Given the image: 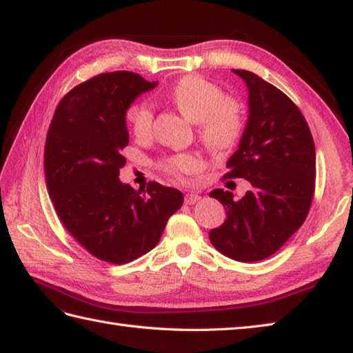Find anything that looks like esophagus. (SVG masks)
<instances>
[{
  "label": "esophagus",
  "instance_id": "34e87169",
  "mask_svg": "<svg viewBox=\"0 0 353 353\" xmlns=\"http://www.w3.org/2000/svg\"><path fill=\"white\" fill-rule=\"evenodd\" d=\"M200 199H201V196H200L199 194H195V192H188V194H186V196H185V203H186V204H190V206H192V204L199 203V201H200Z\"/></svg>",
  "mask_w": 353,
  "mask_h": 353
}]
</instances>
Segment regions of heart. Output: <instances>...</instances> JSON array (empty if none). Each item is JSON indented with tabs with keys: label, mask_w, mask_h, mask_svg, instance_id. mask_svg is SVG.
<instances>
[{
	"label": "heart",
	"mask_w": 353,
	"mask_h": 353,
	"mask_svg": "<svg viewBox=\"0 0 353 353\" xmlns=\"http://www.w3.org/2000/svg\"><path fill=\"white\" fill-rule=\"evenodd\" d=\"M170 99L179 111L196 121L201 143L215 154L230 152L243 132V111L234 97L223 94L210 81L186 75L170 90ZM128 123L138 139H145L153 130V112L149 103L137 102L128 110ZM163 173L176 180H186L203 168V159L195 153H177L159 163Z\"/></svg>",
	"instance_id": "obj_1"
}]
</instances>
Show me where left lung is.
<instances>
[{
	"instance_id": "left-lung-1",
	"label": "left lung",
	"mask_w": 353,
	"mask_h": 353,
	"mask_svg": "<svg viewBox=\"0 0 353 353\" xmlns=\"http://www.w3.org/2000/svg\"><path fill=\"white\" fill-rule=\"evenodd\" d=\"M250 90V117L225 179L252 185L241 200L230 191L210 192L227 209L224 224L209 233L212 245L236 261L272 256L304 224L314 195L316 150L301 110L256 73L233 69Z\"/></svg>"
}]
</instances>
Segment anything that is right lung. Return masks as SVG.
Segmentation results:
<instances>
[{
  "mask_svg": "<svg viewBox=\"0 0 353 353\" xmlns=\"http://www.w3.org/2000/svg\"><path fill=\"white\" fill-rule=\"evenodd\" d=\"M138 73H101L60 101L45 143V179L54 209L92 256L125 265L157 247L183 194L158 182L137 191L119 180L129 143L126 110L149 92Z\"/></svg>",
  "mask_w": 353,
  "mask_h": 353,
  "instance_id": "1",
  "label": "right lung"
}]
</instances>
